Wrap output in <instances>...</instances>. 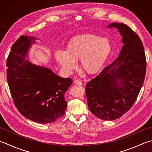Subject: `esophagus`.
<instances>
[{
    "label": "esophagus",
    "mask_w": 152,
    "mask_h": 152,
    "mask_svg": "<svg viewBox=\"0 0 152 152\" xmlns=\"http://www.w3.org/2000/svg\"><path fill=\"white\" fill-rule=\"evenodd\" d=\"M74 83H75V85H83V83L81 81H79V80H75V81H74Z\"/></svg>",
    "instance_id": "obj_1"
}]
</instances>
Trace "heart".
<instances>
[{
	"label": "heart",
	"instance_id": "b5f03b06",
	"mask_svg": "<svg viewBox=\"0 0 152 152\" xmlns=\"http://www.w3.org/2000/svg\"><path fill=\"white\" fill-rule=\"evenodd\" d=\"M113 51L109 39L92 34L74 36L67 43L66 50H58L56 59L67 72L75 69L76 61L86 73L93 75L99 73L107 64Z\"/></svg>",
	"mask_w": 152,
	"mask_h": 152
}]
</instances>
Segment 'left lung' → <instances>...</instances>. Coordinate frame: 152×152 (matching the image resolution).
<instances>
[{"instance_id": "1", "label": "left lung", "mask_w": 152, "mask_h": 152, "mask_svg": "<svg viewBox=\"0 0 152 152\" xmlns=\"http://www.w3.org/2000/svg\"><path fill=\"white\" fill-rule=\"evenodd\" d=\"M122 36L118 58L85 87L88 107L99 118L113 121L130 109L138 96L146 72L144 45L138 34L122 23H111Z\"/></svg>"}]
</instances>
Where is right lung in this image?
Instances as JSON below:
<instances>
[{"label": "right lung", "instance_id": "obj_1", "mask_svg": "<svg viewBox=\"0 0 152 152\" xmlns=\"http://www.w3.org/2000/svg\"><path fill=\"white\" fill-rule=\"evenodd\" d=\"M36 39L21 36L12 45L7 61V81L20 113L31 121L47 124L64 116L67 107L64 94L73 80L62 78L26 59Z\"/></svg>", "mask_w": 152, "mask_h": 152}]
</instances>
